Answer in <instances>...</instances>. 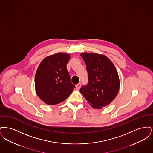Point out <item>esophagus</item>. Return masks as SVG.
<instances>
[{
    "mask_svg": "<svg viewBox=\"0 0 153 153\" xmlns=\"http://www.w3.org/2000/svg\"><path fill=\"white\" fill-rule=\"evenodd\" d=\"M81 84H80V83H79L78 84H77V85H76V89H77L79 90V89H80V88H81Z\"/></svg>",
    "mask_w": 153,
    "mask_h": 153,
    "instance_id": "1",
    "label": "esophagus"
}]
</instances>
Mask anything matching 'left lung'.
Instances as JSON below:
<instances>
[{"mask_svg":"<svg viewBox=\"0 0 153 153\" xmlns=\"http://www.w3.org/2000/svg\"><path fill=\"white\" fill-rule=\"evenodd\" d=\"M81 56L87 66L88 82L80 88V92L93 108H102L108 105L119 92L116 68L104 55L84 53Z\"/></svg>","mask_w":153,"mask_h":153,"instance_id":"8db88e82","label":"left lung"}]
</instances>
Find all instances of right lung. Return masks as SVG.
Returning <instances> with one entry per match:
<instances>
[{
  "mask_svg": "<svg viewBox=\"0 0 153 153\" xmlns=\"http://www.w3.org/2000/svg\"><path fill=\"white\" fill-rule=\"evenodd\" d=\"M70 55L58 53L42 60L36 70V94L45 103L57 104L71 94L75 86L71 81L66 64Z\"/></svg>",
  "mask_w": 153,
  "mask_h": 153,
  "instance_id": "add662e5",
  "label": "right lung"
}]
</instances>
